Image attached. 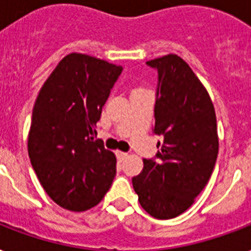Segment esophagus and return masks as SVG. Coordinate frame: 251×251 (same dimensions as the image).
Here are the masks:
<instances>
[{"label":"esophagus","mask_w":251,"mask_h":251,"mask_svg":"<svg viewBox=\"0 0 251 251\" xmlns=\"http://www.w3.org/2000/svg\"><path fill=\"white\" fill-rule=\"evenodd\" d=\"M115 154H116V158H118V160H119V161L124 160V158H126V157L128 156L127 153H126V152H120V151H116Z\"/></svg>","instance_id":"esophagus-1"}]
</instances>
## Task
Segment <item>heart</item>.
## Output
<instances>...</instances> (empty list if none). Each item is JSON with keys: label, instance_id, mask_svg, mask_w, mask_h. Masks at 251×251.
Wrapping results in <instances>:
<instances>
[{"label": "heart", "instance_id": "heart-1", "mask_svg": "<svg viewBox=\"0 0 251 251\" xmlns=\"http://www.w3.org/2000/svg\"><path fill=\"white\" fill-rule=\"evenodd\" d=\"M136 90H139V89H136Z\"/></svg>", "mask_w": 251, "mask_h": 251}]
</instances>
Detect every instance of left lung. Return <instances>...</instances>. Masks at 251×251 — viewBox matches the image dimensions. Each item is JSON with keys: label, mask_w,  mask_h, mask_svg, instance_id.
<instances>
[{"label": "left lung", "mask_w": 251, "mask_h": 251, "mask_svg": "<svg viewBox=\"0 0 251 251\" xmlns=\"http://www.w3.org/2000/svg\"><path fill=\"white\" fill-rule=\"evenodd\" d=\"M147 64L158 72L153 132L164 141L132 183L141 207L168 220L190 208L208 183L219 153L216 114L203 83L179 56Z\"/></svg>", "instance_id": "8db88e82"}]
</instances>
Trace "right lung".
<instances>
[{
	"label": "right lung",
	"mask_w": 251,
	"mask_h": 251,
	"mask_svg": "<svg viewBox=\"0 0 251 251\" xmlns=\"http://www.w3.org/2000/svg\"><path fill=\"white\" fill-rule=\"evenodd\" d=\"M123 68L82 53L64 57L39 91L28 132V156L38 179L60 207L82 212L103 199L116 157L94 140Z\"/></svg>",
	"instance_id": "obj_1"
}]
</instances>
